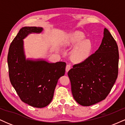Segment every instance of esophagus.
<instances>
[{
  "instance_id": "34e87169",
  "label": "esophagus",
  "mask_w": 125,
  "mask_h": 125,
  "mask_svg": "<svg viewBox=\"0 0 125 125\" xmlns=\"http://www.w3.org/2000/svg\"><path fill=\"white\" fill-rule=\"evenodd\" d=\"M71 64H70V63L67 64L66 67V72H68L70 69H71Z\"/></svg>"
}]
</instances>
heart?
<instances>
[{
    "label": "heart",
    "instance_id": "heart-1",
    "mask_svg": "<svg viewBox=\"0 0 125 125\" xmlns=\"http://www.w3.org/2000/svg\"><path fill=\"white\" fill-rule=\"evenodd\" d=\"M84 39V36L83 34L76 33L72 37L69 43L72 44L73 46H76ZM92 48V46L90 41L84 40L74 50L72 53L73 61L77 63H81L86 61L89 57Z\"/></svg>",
    "mask_w": 125,
    "mask_h": 125
}]
</instances>
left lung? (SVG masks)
Segmentation results:
<instances>
[{
    "mask_svg": "<svg viewBox=\"0 0 125 125\" xmlns=\"http://www.w3.org/2000/svg\"><path fill=\"white\" fill-rule=\"evenodd\" d=\"M118 64L116 42L105 28L98 49L86 61L74 64L67 73L74 100L84 106L104 100L116 80Z\"/></svg>",
    "mask_w": 125,
    "mask_h": 125,
    "instance_id": "obj_1",
    "label": "left lung"
}]
</instances>
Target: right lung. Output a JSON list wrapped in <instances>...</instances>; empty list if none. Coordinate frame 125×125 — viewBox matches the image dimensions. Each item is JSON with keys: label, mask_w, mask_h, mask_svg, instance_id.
I'll list each match as a JSON object with an SVG mask.
<instances>
[{"label": "right lung", "mask_w": 125, "mask_h": 125, "mask_svg": "<svg viewBox=\"0 0 125 125\" xmlns=\"http://www.w3.org/2000/svg\"><path fill=\"white\" fill-rule=\"evenodd\" d=\"M40 27H24L10 45L8 55L10 81L21 100L33 107L48 106L53 97L58 79L65 73V62L50 63L26 60L23 39L30 33H40Z\"/></svg>", "instance_id": "1"}]
</instances>
